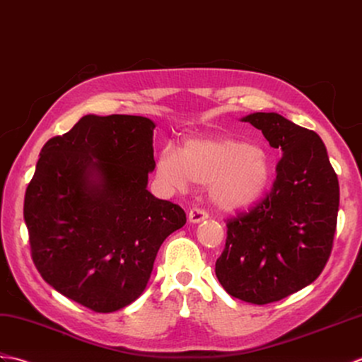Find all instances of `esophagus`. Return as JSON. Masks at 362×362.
Masks as SVG:
<instances>
[{
  "label": "esophagus",
  "mask_w": 362,
  "mask_h": 362,
  "mask_svg": "<svg viewBox=\"0 0 362 362\" xmlns=\"http://www.w3.org/2000/svg\"><path fill=\"white\" fill-rule=\"evenodd\" d=\"M209 218V215L204 212V211H202V209H192V211L189 212V221L190 223H202V221H204V220H207Z\"/></svg>",
  "instance_id": "34e87169"
}]
</instances>
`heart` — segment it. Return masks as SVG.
<instances>
[{"label":"heart","instance_id":"1","mask_svg":"<svg viewBox=\"0 0 362 362\" xmlns=\"http://www.w3.org/2000/svg\"><path fill=\"white\" fill-rule=\"evenodd\" d=\"M156 176L165 186L186 190L190 182L207 186L211 203L223 211L254 206L267 192L272 176L268 150L257 142L230 136H198L165 147L158 158Z\"/></svg>","mask_w":362,"mask_h":362}]
</instances>
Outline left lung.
<instances>
[{
	"mask_svg": "<svg viewBox=\"0 0 362 362\" xmlns=\"http://www.w3.org/2000/svg\"><path fill=\"white\" fill-rule=\"evenodd\" d=\"M262 130L282 159L269 195L228 221L215 274L230 296L277 302L313 284L333 247L339 182L319 136L277 113L242 117Z\"/></svg>",
	"mask_w": 362,
	"mask_h": 362,
	"instance_id": "8db88e82",
	"label": "left lung"
}]
</instances>
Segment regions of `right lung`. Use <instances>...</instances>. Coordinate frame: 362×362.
<instances>
[{
    "instance_id": "1",
    "label": "right lung",
    "mask_w": 362,
    "mask_h": 362,
    "mask_svg": "<svg viewBox=\"0 0 362 362\" xmlns=\"http://www.w3.org/2000/svg\"><path fill=\"white\" fill-rule=\"evenodd\" d=\"M155 122L86 115L40 151L24 197L32 260L55 291L113 313L146 290L164 240L186 224L150 194Z\"/></svg>"
}]
</instances>
